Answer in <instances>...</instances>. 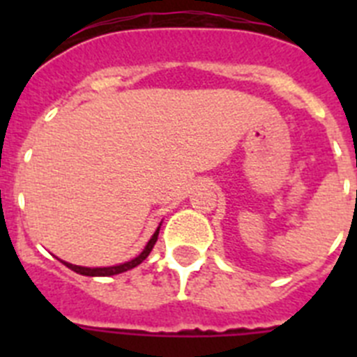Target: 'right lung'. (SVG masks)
Segmentation results:
<instances>
[{
	"label": "right lung",
	"instance_id": "obj_1",
	"mask_svg": "<svg viewBox=\"0 0 357 357\" xmlns=\"http://www.w3.org/2000/svg\"><path fill=\"white\" fill-rule=\"evenodd\" d=\"M160 225H162V223H159V227H157V230H155V232H153V236H151V238H150V241L146 243V247L143 248V252H141V254L137 255V257H134V259L127 261V263L116 264V266H103V268L78 266V264L66 263V261H61V263H64L66 266L69 268V270H73V272L80 273V275H87V277H110V275H118V273H123V272H127V270H132V268H135V266H137V264H141L144 259H146L148 255H150L151 248H153V245H155L157 238H159Z\"/></svg>",
	"mask_w": 357,
	"mask_h": 357
}]
</instances>
